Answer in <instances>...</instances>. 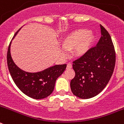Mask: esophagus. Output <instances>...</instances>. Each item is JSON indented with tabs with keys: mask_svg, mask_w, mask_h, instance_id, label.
Returning a JSON list of instances; mask_svg holds the SVG:
<instances>
[{
	"mask_svg": "<svg viewBox=\"0 0 124 124\" xmlns=\"http://www.w3.org/2000/svg\"><path fill=\"white\" fill-rule=\"evenodd\" d=\"M72 68V64L71 63H68L67 66H66V68L67 69H70Z\"/></svg>",
	"mask_w": 124,
	"mask_h": 124,
	"instance_id": "34e87169",
	"label": "esophagus"
}]
</instances>
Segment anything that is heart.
<instances>
[{"mask_svg": "<svg viewBox=\"0 0 124 124\" xmlns=\"http://www.w3.org/2000/svg\"><path fill=\"white\" fill-rule=\"evenodd\" d=\"M94 35L87 29L76 30L68 34L62 41L61 53L63 56L68 54L69 50L74 49L76 56H81L87 52L94 41Z\"/></svg>", "mask_w": 124, "mask_h": 124, "instance_id": "b5f03b06", "label": "heart"}]
</instances>
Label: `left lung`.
I'll return each instance as SVG.
<instances>
[{
	"instance_id": "obj_1",
	"label": "left lung",
	"mask_w": 124,
	"mask_h": 124,
	"mask_svg": "<svg viewBox=\"0 0 124 124\" xmlns=\"http://www.w3.org/2000/svg\"><path fill=\"white\" fill-rule=\"evenodd\" d=\"M101 37L95 47L73 61L75 76L70 83L74 95L81 99H90L99 94L111 78L116 53L111 37L101 25Z\"/></svg>"
}]
</instances>
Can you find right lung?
Here are the masks:
<instances>
[{
	"label": "right lung",
	"mask_w": 124,
	"mask_h": 124,
	"mask_svg": "<svg viewBox=\"0 0 124 124\" xmlns=\"http://www.w3.org/2000/svg\"><path fill=\"white\" fill-rule=\"evenodd\" d=\"M22 27L15 33L12 40ZM12 41L7 51V65L10 74L20 90L33 99H41L51 94L54 90L57 78L63 74L66 64H56L41 71L30 73L18 67L12 60L10 53Z\"/></svg>",
	"instance_id": "obj_1"
}]
</instances>
